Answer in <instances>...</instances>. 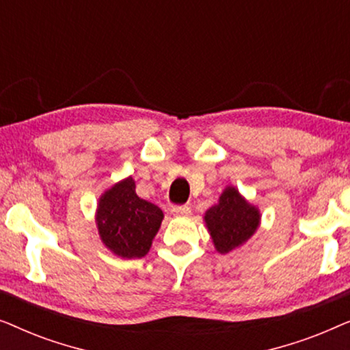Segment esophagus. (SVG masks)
<instances>
[{"instance_id":"esophagus-1","label":"esophagus","mask_w":350,"mask_h":350,"mask_svg":"<svg viewBox=\"0 0 350 350\" xmlns=\"http://www.w3.org/2000/svg\"><path fill=\"white\" fill-rule=\"evenodd\" d=\"M170 212L172 215H175V217H185V215H189L191 208L188 205H174Z\"/></svg>"}]
</instances>
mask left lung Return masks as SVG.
<instances>
[{"label": "left lung", "instance_id": "1", "mask_svg": "<svg viewBox=\"0 0 350 350\" xmlns=\"http://www.w3.org/2000/svg\"><path fill=\"white\" fill-rule=\"evenodd\" d=\"M204 219L217 250L229 253L253 236L260 223V212L236 188L229 186L223 191L218 204L207 210Z\"/></svg>", "mask_w": 350, "mask_h": 350}]
</instances>
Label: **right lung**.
Instances as JSON below:
<instances>
[{"label":"right lung","mask_w":350,"mask_h":350,"mask_svg":"<svg viewBox=\"0 0 350 350\" xmlns=\"http://www.w3.org/2000/svg\"><path fill=\"white\" fill-rule=\"evenodd\" d=\"M162 218V210L138 198L135 181L126 178L100 199L97 210L100 239L114 255L127 260L142 258L150 252Z\"/></svg>","instance_id":"obj_1"}]
</instances>
